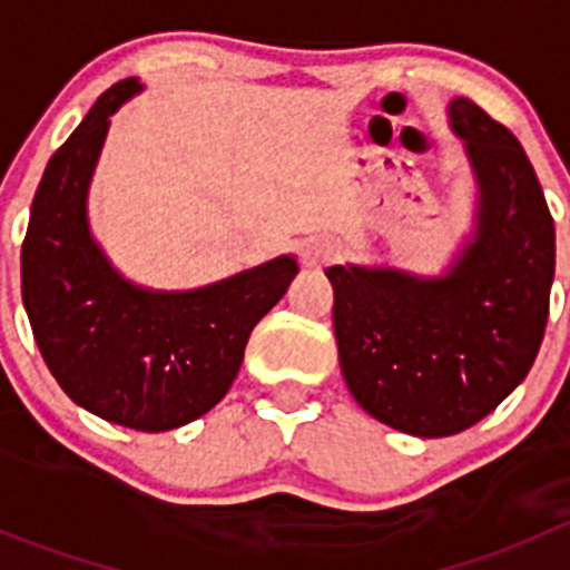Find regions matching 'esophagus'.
Segmentation results:
<instances>
[{"label": "esophagus", "mask_w": 570, "mask_h": 570, "mask_svg": "<svg viewBox=\"0 0 570 570\" xmlns=\"http://www.w3.org/2000/svg\"><path fill=\"white\" fill-rule=\"evenodd\" d=\"M338 253H342V248H338L333 239L317 237V239H308L306 248H303V262H306L308 267H320V264H327L333 262V258H338Z\"/></svg>", "instance_id": "esophagus-1"}]
</instances>
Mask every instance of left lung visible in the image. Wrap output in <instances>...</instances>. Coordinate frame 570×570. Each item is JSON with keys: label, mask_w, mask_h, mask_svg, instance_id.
Returning a JSON list of instances; mask_svg holds the SVG:
<instances>
[{"label": "left lung", "mask_w": 570, "mask_h": 570, "mask_svg": "<svg viewBox=\"0 0 570 570\" xmlns=\"http://www.w3.org/2000/svg\"><path fill=\"white\" fill-rule=\"evenodd\" d=\"M450 124L480 187L474 239L450 273L325 269L347 389L419 439L463 433L524 381L554 281V220L521 142L471 99H452Z\"/></svg>", "instance_id": "obj_1"}]
</instances>
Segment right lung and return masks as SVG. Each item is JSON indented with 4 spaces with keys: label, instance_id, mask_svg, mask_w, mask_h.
Instances as JSON below:
<instances>
[{
    "label": "right lung",
    "instance_id": "right-lung-1",
    "mask_svg": "<svg viewBox=\"0 0 570 570\" xmlns=\"http://www.w3.org/2000/svg\"><path fill=\"white\" fill-rule=\"evenodd\" d=\"M137 90V79L112 85L46 165L21 245V297L62 392L107 422L163 433L226 396L297 262L278 256L193 292L142 289L107 262L85 200L109 115Z\"/></svg>",
    "mask_w": 570,
    "mask_h": 570
}]
</instances>
